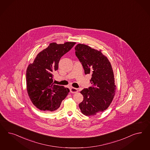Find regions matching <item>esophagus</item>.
<instances>
[{"instance_id":"1","label":"esophagus","mask_w":150,"mask_h":150,"mask_svg":"<svg viewBox=\"0 0 150 150\" xmlns=\"http://www.w3.org/2000/svg\"><path fill=\"white\" fill-rule=\"evenodd\" d=\"M70 92L72 93H76L78 92V89L77 88H73L72 87L71 89H70Z\"/></svg>"}]
</instances>
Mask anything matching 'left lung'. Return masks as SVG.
Returning <instances> with one entry per match:
<instances>
[{
  "label": "left lung",
  "instance_id": "left-lung-1",
  "mask_svg": "<svg viewBox=\"0 0 150 150\" xmlns=\"http://www.w3.org/2000/svg\"><path fill=\"white\" fill-rule=\"evenodd\" d=\"M75 50L85 74L92 75V87L80 92L84 99L79 107L84 115H96L106 110L115 96L116 86L112 68L101 50L81 44L76 45Z\"/></svg>",
  "mask_w": 150,
  "mask_h": 150
}]
</instances>
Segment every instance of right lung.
<instances>
[{
    "label": "right lung",
    "mask_w": 150,
    "mask_h": 150,
    "mask_svg": "<svg viewBox=\"0 0 150 150\" xmlns=\"http://www.w3.org/2000/svg\"><path fill=\"white\" fill-rule=\"evenodd\" d=\"M75 44L74 42L51 43L27 68V92L32 103L40 110L55 111L67 96L69 89L54 84L52 73L58 69L60 58Z\"/></svg>",
    "instance_id": "obj_1"
}]
</instances>
